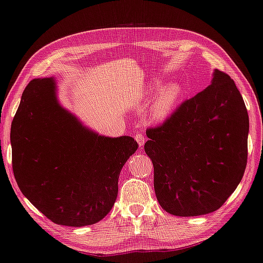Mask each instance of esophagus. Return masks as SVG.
<instances>
[{"instance_id":"34e87169","label":"esophagus","mask_w":263,"mask_h":263,"mask_svg":"<svg viewBox=\"0 0 263 263\" xmlns=\"http://www.w3.org/2000/svg\"><path fill=\"white\" fill-rule=\"evenodd\" d=\"M135 140H136V142L138 143V145L140 146H143L144 145V143H145V138H144V136H143V134H141V133H137V134H135Z\"/></svg>"}]
</instances>
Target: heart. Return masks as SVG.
<instances>
[{"mask_svg": "<svg viewBox=\"0 0 263 263\" xmlns=\"http://www.w3.org/2000/svg\"><path fill=\"white\" fill-rule=\"evenodd\" d=\"M159 83H155L152 88H156ZM182 93L181 87L177 83L167 85L155 95L147 105L146 115L153 122H162L172 115Z\"/></svg>", "mask_w": 263, "mask_h": 263, "instance_id": "b5f03b06", "label": "heart"}]
</instances>
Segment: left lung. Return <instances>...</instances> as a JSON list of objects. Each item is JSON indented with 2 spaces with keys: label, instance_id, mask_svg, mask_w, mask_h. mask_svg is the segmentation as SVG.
<instances>
[{
  "label": "left lung",
  "instance_id": "8db88e82",
  "mask_svg": "<svg viewBox=\"0 0 263 263\" xmlns=\"http://www.w3.org/2000/svg\"><path fill=\"white\" fill-rule=\"evenodd\" d=\"M249 115L235 82L214 70L211 85L146 130L160 206L176 216L219 210L241 181L247 162Z\"/></svg>",
  "mask_w": 263,
  "mask_h": 263
}]
</instances>
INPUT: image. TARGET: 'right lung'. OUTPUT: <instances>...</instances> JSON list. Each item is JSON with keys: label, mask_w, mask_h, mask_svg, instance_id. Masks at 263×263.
<instances>
[{"label": "right lung", "mask_w": 263, "mask_h": 263, "mask_svg": "<svg viewBox=\"0 0 263 263\" xmlns=\"http://www.w3.org/2000/svg\"><path fill=\"white\" fill-rule=\"evenodd\" d=\"M66 116L87 136L76 154L57 137L55 120ZM12 168L23 195L53 223H97L115 205L123 165L138 144L130 136L108 137L89 129L57 98L54 78L34 79L23 92L11 125Z\"/></svg>", "instance_id": "obj_1"}]
</instances>
